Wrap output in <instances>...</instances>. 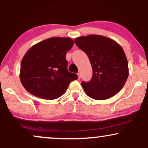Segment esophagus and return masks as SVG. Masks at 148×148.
<instances>
[{
    "label": "esophagus",
    "instance_id": "esophagus-1",
    "mask_svg": "<svg viewBox=\"0 0 148 148\" xmlns=\"http://www.w3.org/2000/svg\"><path fill=\"white\" fill-rule=\"evenodd\" d=\"M77 76H78L79 79H80L81 77H82V75H81V73H79L77 74Z\"/></svg>",
    "mask_w": 148,
    "mask_h": 148
}]
</instances>
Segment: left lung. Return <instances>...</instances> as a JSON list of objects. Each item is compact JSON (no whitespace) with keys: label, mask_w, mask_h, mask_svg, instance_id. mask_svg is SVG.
<instances>
[{"label":"left lung","mask_w":148,"mask_h":148,"mask_svg":"<svg viewBox=\"0 0 148 148\" xmlns=\"http://www.w3.org/2000/svg\"><path fill=\"white\" fill-rule=\"evenodd\" d=\"M75 42L88 55L93 70L92 79L82 82L86 94L97 100L114 96L129 76L128 62L123 48L111 38L100 35L81 36Z\"/></svg>","instance_id":"obj_1"}]
</instances>
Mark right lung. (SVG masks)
I'll use <instances>...</instances> for the list:
<instances>
[{
	"label": "right lung",
	"instance_id": "obj_1",
	"mask_svg": "<svg viewBox=\"0 0 148 148\" xmlns=\"http://www.w3.org/2000/svg\"><path fill=\"white\" fill-rule=\"evenodd\" d=\"M74 42L52 37L32 46L22 58L19 77L24 88L38 98L54 100L65 93L77 75L68 71L66 54Z\"/></svg>",
	"mask_w": 148,
	"mask_h": 148
}]
</instances>
